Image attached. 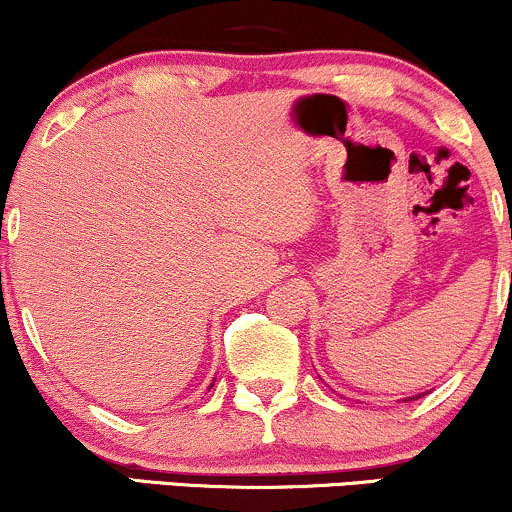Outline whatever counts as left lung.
<instances>
[{"label":"left lung","instance_id":"8db88e82","mask_svg":"<svg viewBox=\"0 0 512 512\" xmlns=\"http://www.w3.org/2000/svg\"><path fill=\"white\" fill-rule=\"evenodd\" d=\"M417 398H422V395H414V398H410V400H417ZM407 402V400H405Z\"/></svg>","mask_w":512,"mask_h":512}]
</instances>
